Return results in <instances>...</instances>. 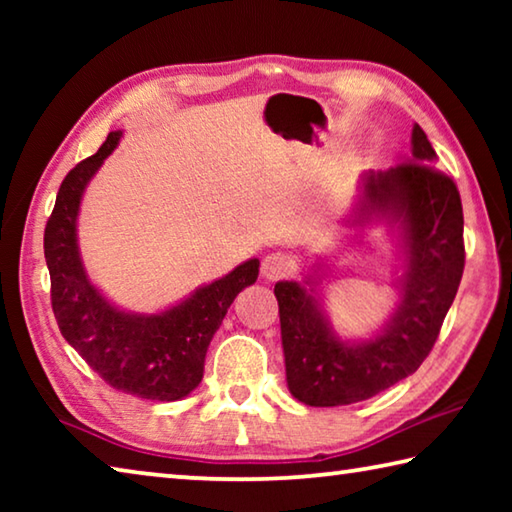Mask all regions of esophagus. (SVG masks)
Masks as SVG:
<instances>
[{
  "instance_id": "obj_1",
  "label": "esophagus",
  "mask_w": 512,
  "mask_h": 512,
  "mask_svg": "<svg viewBox=\"0 0 512 512\" xmlns=\"http://www.w3.org/2000/svg\"><path fill=\"white\" fill-rule=\"evenodd\" d=\"M293 271V262L289 255L284 253H271L262 259V275L266 280H280Z\"/></svg>"
}]
</instances>
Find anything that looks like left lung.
Returning a JSON list of instances; mask_svg holds the SVG:
<instances>
[{"label":"left lung","mask_w":512,"mask_h":512,"mask_svg":"<svg viewBox=\"0 0 512 512\" xmlns=\"http://www.w3.org/2000/svg\"><path fill=\"white\" fill-rule=\"evenodd\" d=\"M413 162L361 176L345 223L359 232L384 225L397 259L393 314L368 339H343L327 316L320 284L325 257L302 268V282L280 280L282 350L287 384L309 406L354 404L413 375L438 339L463 277V205L454 180L436 167L427 133L413 124Z\"/></svg>","instance_id":"obj_1"}]
</instances>
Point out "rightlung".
<instances>
[{
  "label": "right lung",
  "mask_w": 512,
  "mask_h": 512,
  "mask_svg": "<svg viewBox=\"0 0 512 512\" xmlns=\"http://www.w3.org/2000/svg\"><path fill=\"white\" fill-rule=\"evenodd\" d=\"M112 131L101 149L67 173L45 228L51 307L65 341L117 391L142 400L176 402L201 384L205 354L237 293L255 284L259 259L194 289L155 314L119 309L94 287L79 248V212L85 189L117 149Z\"/></svg>",
  "instance_id": "1"
}]
</instances>
